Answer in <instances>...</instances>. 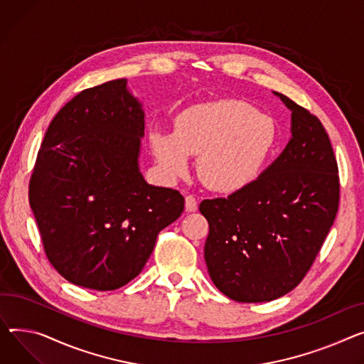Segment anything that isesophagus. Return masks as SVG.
Listing matches in <instances>:
<instances>
[{"instance_id":"1","label":"esophagus","mask_w":364,"mask_h":364,"mask_svg":"<svg viewBox=\"0 0 364 364\" xmlns=\"http://www.w3.org/2000/svg\"><path fill=\"white\" fill-rule=\"evenodd\" d=\"M186 210L188 212H196L198 210V200L195 196H186Z\"/></svg>"}]
</instances>
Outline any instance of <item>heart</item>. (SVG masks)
I'll return each instance as SVG.
<instances>
[{
	"instance_id": "1",
	"label": "heart",
	"mask_w": 364,
	"mask_h": 364,
	"mask_svg": "<svg viewBox=\"0 0 364 364\" xmlns=\"http://www.w3.org/2000/svg\"><path fill=\"white\" fill-rule=\"evenodd\" d=\"M278 140L275 119L234 100L191 105L174 118V132L154 127L149 144L165 176L183 177L199 155L202 181L220 193L249 188L262 176Z\"/></svg>"
}]
</instances>
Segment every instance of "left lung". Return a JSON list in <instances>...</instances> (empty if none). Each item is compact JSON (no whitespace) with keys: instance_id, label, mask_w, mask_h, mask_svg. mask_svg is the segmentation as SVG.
<instances>
[{"instance_id":"obj_1","label":"left lung","mask_w":364,"mask_h":364,"mask_svg":"<svg viewBox=\"0 0 364 364\" xmlns=\"http://www.w3.org/2000/svg\"><path fill=\"white\" fill-rule=\"evenodd\" d=\"M291 111V139L249 188L206 199L205 262L215 287L238 303L272 301L306 277L340 203L331 140L318 117L274 92Z\"/></svg>"}]
</instances>
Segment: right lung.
<instances>
[{"mask_svg":"<svg viewBox=\"0 0 364 364\" xmlns=\"http://www.w3.org/2000/svg\"><path fill=\"white\" fill-rule=\"evenodd\" d=\"M144 111L117 79L82 90L48 127L29 184L45 253L68 282L111 291L136 278L184 198L139 169Z\"/></svg>","mask_w":364,"mask_h":364,"instance_id":"1","label":"right lung"}]
</instances>
